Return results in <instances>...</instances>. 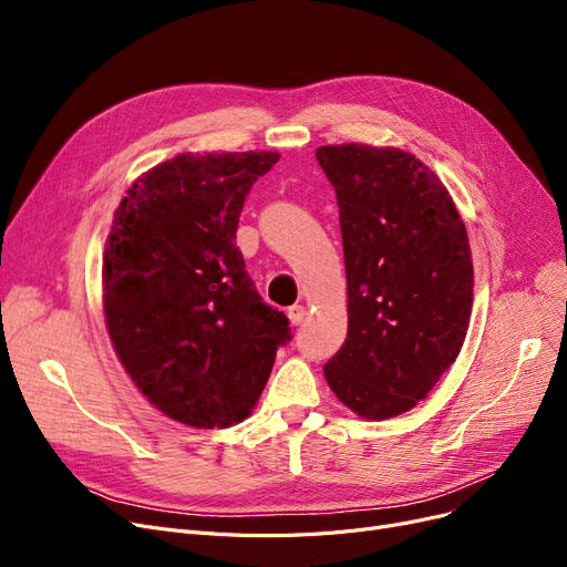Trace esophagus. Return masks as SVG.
I'll return each mask as SVG.
<instances>
[{
    "label": "esophagus",
    "instance_id": "34e87169",
    "mask_svg": "<svg viewBox=\"0 0 567 567\" xmlns=\"http://www.w3.org/2000/svg\"><path fill=\"white\" fill-rule=\"evenodd\" d=\"M306 315H308V310H306L303 306H291V308L287 310V317H289V321H291L293 326H301V323L306 321Z\"/></svg>",
    "mask_w": 567,
    "mask_h": 567
}]
</instances>
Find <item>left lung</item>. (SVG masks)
<instances>
[{"mask_svg": "<svg viewBox=\"0 0 567 567\" xmlns=\"http://www.w3.org/2000/svg\"><path fill=\"white\" fill-rule=\"evenodd\" d=\"M347 268V340L323 365L368 421L419 404L460 355L473 303L466 227L439 176L393 146L329 144Z\"/></svg>", "mask_w": 567, "mask_h": 567, "instance_id": "left-lung-1", "label": "left lung"}]
</instances>
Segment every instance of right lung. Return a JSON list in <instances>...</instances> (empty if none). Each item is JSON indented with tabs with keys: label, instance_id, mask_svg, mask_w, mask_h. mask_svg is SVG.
Listing matches in <instances>:
<instances>
[{
	"label": "right lung",
	"instance_id": "obj_1",
	"mask_svg": "<svg viewBox=\"0 0 567 567\" xmlns=\"http://www.w3.org/2000/svg\"><path fill=\"white\" fill-rule=\"evenodd\" d=\"M274 152L178 154L128 188L103 255V310L140 393L190 427L248 419L291 340L236 248L246 195Z\"/></svg>",
	"mask_w": 567,
	"mask_h": 567
}]
</instances>
